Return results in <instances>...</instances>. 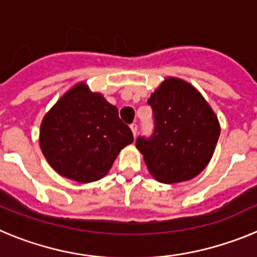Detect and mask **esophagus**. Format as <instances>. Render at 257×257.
<instances>
[{"label": "esophagus", "instance_id": "obj_1", "mask_svg": "<svg viewBox=\"0 0 257 257\" xmlns=\"http://www.w3.org/2000/svg\"><path fill=\"white\" fill-rule=\"evenodd\" d=\"M130 128H131V131H133L134 138H135V136H136V133H138V124H135V123L130 124Z\"/></svg>", "mask_w": 257, "mask_h": 257}]
</instances>
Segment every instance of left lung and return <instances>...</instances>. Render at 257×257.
Returning <instances> with one entry per match:
<instances>
[{"label":"left lung","mask_w":257,"mask_h":257,"mask_svg":"<svg viewBox=\"0 0 257 257\" xmlns=\"http://www.w3.org/2000/svg\"><path fill=\"white\" fill-rule=\"evenodd\" d=\"M153 112V133L139 136L136 148L154 178L174 184L202 172L219 140L217 117L189 83L167 78L148 99Z\"/></svg>","instance_id":"left-lung-1"}]
</instances>
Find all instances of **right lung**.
I'll list each match as a JSON object with an SVG mask.
<instances>
[{"instance_id": "right-lung-1", "label": "right lung", "mask_w": 257, "mask_h": 257, "mask_svg": "<svg viewBox=\"0 0 257 257\" xmlns=\"http://www.w3.org/2000/svg\"><path fill=\"white\" fill-rule=\"evenodd\" d=\"M133 142L118 109L83 83L61 97L41 124L40 144L47 162L61 176L78 183L103 178L119 151Z\"/></svg>"}]
</instances>
